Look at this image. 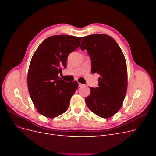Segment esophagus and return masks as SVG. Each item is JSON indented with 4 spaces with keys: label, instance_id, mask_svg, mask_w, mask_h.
Returning a JSON list of instances; mask_svg holds the SVG:
<instances>
[{
    "label": "esophagus",
    "instance_id": "esophagus-1",
    "mask_svg": "<svg viewBox=\"0 0 156 156\" xmlns=\"http://www.w3.org/2000/svg\"><path fill=\"white\" fill-rule=\"evenodd\" d=\"M84 85L83 84H81V83H79V87H83Z\"/></svg>",
    "mask_w": 156,
    "mask_h": 156
}]
</instances>
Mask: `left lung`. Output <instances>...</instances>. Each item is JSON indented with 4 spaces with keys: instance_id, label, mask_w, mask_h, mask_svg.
<instances>
[{
    "instance_id": "obj_1",
    "label": "left lung",
    "mask_w": 156,
    "mask_h": 156,
    "mask_svg": "<svg viewBox=\"0 0 156 156\" xmlns=\"http://www.w3.org/2000/svg\"><path fill=\"white\" fill-rule=\"evenodd\" d=\"M81 49H86L91 60L92 73L100 75L98 87H90L85 101L89 109L104 119L119 111L127 91V66L123 53L116 41L105 34L83 37Z\"/></svg>"
}]
</instances>
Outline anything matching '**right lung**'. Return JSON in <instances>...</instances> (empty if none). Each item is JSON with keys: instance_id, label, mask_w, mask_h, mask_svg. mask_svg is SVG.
<instances>
[{"instance_id": "obj_1", "label": "right lung", "mask_w": 156, "mask_h": 156, "mask_svg": "<svg viewBox=\"0 0 156 156\" xmlns=\"http://www.w3.org/2000/svg\"><path fill=\"white\" fill-rule=\"evenodd\" d=\"M82 37L55 35L44 40L34 52L28 72L31 100L41 115L55 118L67 111L78 83H68L58 75L66 68L69 53L77 49Z\"/></svg>"}]
</instances>
